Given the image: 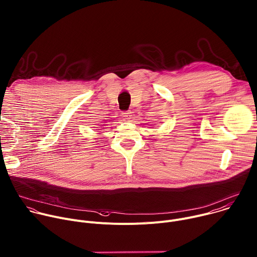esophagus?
<instances>
[{
    "instance_id": "esophagus-1",
    "label": "esophagus",
    "mask_w": 257,
    "mask_h": 257,
    "mask_svg": "<svg viewBox=\"0 0 257 257\" xmlns=\"http://www.w3.org/2000/svg\"><path fill=\"white\" fill-rule=\"evenodd\" d=\"M121 116H122L124 119H128V118L132 116V111H131V110L122 111V113H121Z\"/></svg>"
}]
</instances>
